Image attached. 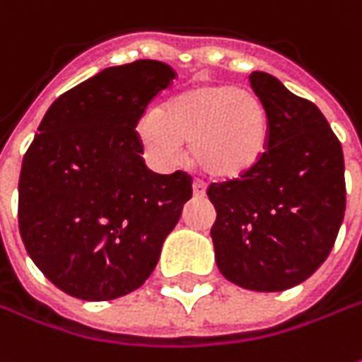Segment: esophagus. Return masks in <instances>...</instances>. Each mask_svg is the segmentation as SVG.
<instances>
[{
    "mask_svg": "<svg viewBox=\"0 0 362 362\" xmlns=\"http://www.w3.org/2000/svg\"><path fill=\"white\" fill-rule=\"evenodd\" d=\"M192 192H194V196H196V198H202V196L206 194V184H204V182L194 180Z\"/></svg>",
    "mask_w": 362,
    "mask_h": 362,
    "instance_id": "1",
    "label": "esophagus"
}]
</instances>
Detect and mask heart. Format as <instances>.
I'll return each instance as SVG.
<instances>
[{"label": "heart", "mask_w": 362, "mask_h": 362, "mask_svg": "<svg viewBox=\"0 0 362 362\" xmlns=\"http://www.w3.org/2000/svg\"><path fill=\"white\" fill-rule=\"evenodd\" d=\"M138 136L166 162H176L182 142H190L198 168L214 178H238L267 150V110L250 90L202 83L174 95L162 110L144 112Z\"/></svg>", "instance_id": "obj_1"}]
</instances>
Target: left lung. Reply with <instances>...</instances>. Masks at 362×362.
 Returning <instances> with one entry per match:
<instances>
[{
    "label": "left lung",
    "mask_w": 362,
    "mask_h": 362,
    "mask_svg": "<svg viewBox=\"0 0 362 362\" xmlns=\"http://www.w3.org/2000/svg\"><path fill=\"white\" fill-rule=\"evenodd\" d=\"M250 86L267 110V150L240 178L208 186L210 236L224 279L281 293L306 281L334 246L346 206L343 148L322 112L274 76L252 71Z\"/></svg>",
    "instance_id": "left-lung-1"
}]
</instances>
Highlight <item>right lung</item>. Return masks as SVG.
Wrapping results in <instances>:
<instances>
[{
    "label": "right lung",
    "mask_w": 362,
    "mask_h": 362,
    "mask_svg": "<svg viewBox=\"0 0 362 362\" xmlns=\"http://www.w3.org/2000/svg\"><path fill=\"white\" fill-rule=\"evenodd\" d=\"M168 64L102 69L45 112L19 174V234L35 267L81 300L140 288L192 198L186 172L144 164L136 126L174 81Z\"/></svg>",
    "instance_id": "1"
}]
</instances>
